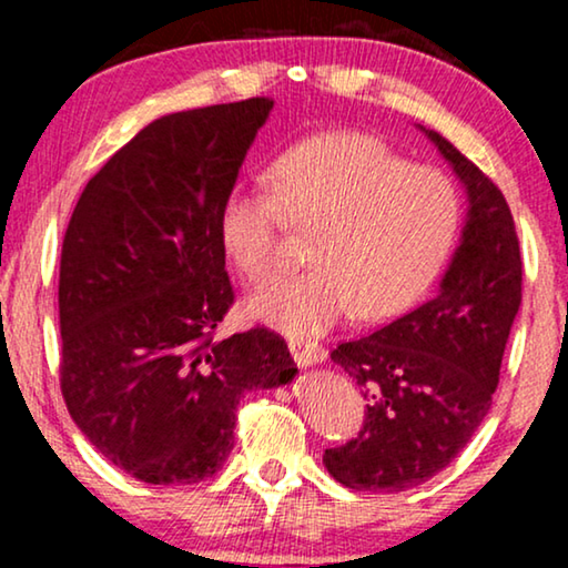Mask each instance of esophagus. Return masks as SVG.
I'll return each mask as SVG.
<instances>
[{"mask_svg":"<svg viewBox=\"0 0 568 568\" xmlns=\"http://www.w3.org/2000/svg\"><path fill=\"white\" fill-rule=\"evenodd\" d=\"M290 352H292L294 362H297L300 367H313V364H323L325 354H328L321 344H315V341H302V338L290 341Z\"/></svg>","mask_w":568,"mask_h":568,"instance_id":"1","label":"esophagus"}]
</instances>
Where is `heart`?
<instances>
[{
    "instance_id": "obj_1",
    "label": "heart",
    "mask_w": 568,
    "mask_h": 568,
    "mask_svg": "<svg viewBox=\"0 0 568 568\" xmlns=\"http://www.w3.org/2000/svg\"><path fill=\"white\" fill-rule=\"evenodd\" d=\"M290 227L313 232V266L261 286L247 313L307 338L352 313L387 321L416 305L453 253L460 196L375 136L325 134L278 154L271 189L240 183L222 201L224 255L247 284L276 274Z\"/></svg>"
}]
</instances>
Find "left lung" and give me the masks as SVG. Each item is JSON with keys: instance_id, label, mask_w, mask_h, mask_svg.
<instances>
[{"instance_id": "left-lung-1", "label": "left lung", "mask_w": 568, "mask_h": 568, "mask_svg": "<svg viewBox=\"0 0 568 568\" xmlns=\"http://www.w3.org/2000/svg\"><path fill=\"white\" fill-rule=\"evenodd\" d=\"M468 196L460 245L422 307L331 352L367 398L359 437L325 449L338 484L406 491L455 460L491 408L523 302V258L501 191L437 131L418 126Z\"/></svg>"}]
</instances>
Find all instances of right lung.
Instances as JSON below:
<instances>
[{"instance_id": "add662e5", "label": "right lung", "mask_w": 568, "mask_h": 568, "mask_svg": "<svg viewBox=\"0 0 568 568\" xmlns=\"http://www.w3.org/2000/svg\"><path fill=\"white\" fill-rule=\"evenodd\" d=\"M274 100L170 113L84 185L61 245V393L103 457L154 486L199 484L251 390L292 383L284 338L214 341L232 284L220 209Z\"/></svg>"}]
</instances>
